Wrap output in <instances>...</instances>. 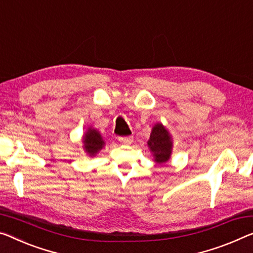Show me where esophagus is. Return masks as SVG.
Masks as SVG:
<instances>
[{
    "label": "esophagus",
    "mask_w": 253,
    "mask_h": 253,
    "mask_svg": "<svg viewBox=\"0 0 253 253\" xmlns=\"http://www.w3.org/2000/svg\"><path fill=\"white\" fill-rule=\"evenodd\" d=\"M119 141L127 145V143H131L132 142V137H120L119 138Z\"/></svg>",
    "instance_id": "obj_1"
}]
</instances>
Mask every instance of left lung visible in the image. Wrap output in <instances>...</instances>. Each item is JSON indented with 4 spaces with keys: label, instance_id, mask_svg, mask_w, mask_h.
Here are the masks:
<instances>
[{
    "label": "left lung",
    "instance_id": "8db88e82",
    "mask_svg": "<svg viewBox=\"0 0 253 253\" xmlns=\"http://www.w3.org/2000/svg\"><path fill=\"white\" fill-rule=\"evenodd\" d=\"M148 147L153 154L154 161L157 164H164L169 162L170 154H172L173 141L169 132L162 123H157L154 126L148 140Z\"/></svg>",
    "mask_w": 253,
    "mask_h": 253
}]
</instances>
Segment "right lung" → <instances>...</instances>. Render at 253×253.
Listing matches in <instances>:
<instances>
[{
	"mask_svg": "<svg viewBox=\"0 0 253 253\" xmlns=\"http://www.w3.org/2000/svg\"><path fill=\"white\" fill-rule=\"evenodd\" d=\"M84 149L89 156L94 157L98 151L103 148L105 142L102 135L96 129L89 127L84 135Z\"/></svg>",
	"mask_w": 253,
	"mask_h": 253,
	"instance_id": "right-lung-1",
	"label": "right lung"
}]
</instances>
